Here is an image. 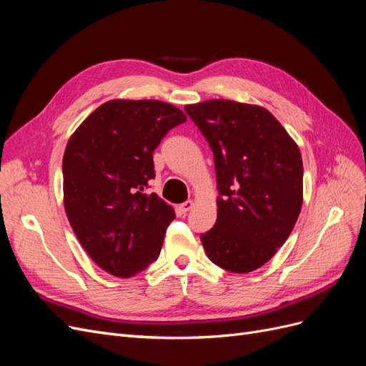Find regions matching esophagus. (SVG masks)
Returning a JSON list of instances; mask_svg holds the SVG:
<instances>
[{"mask_svg":"<svg viewBox=\"0 0 366 366\" xmlns=\"http://www.w3.org/2000/svg\"><path fill=\"white\" fill-rule=\"evenodd\" d=\"M192 206H194V202L192 200H187V202H184V203H182L179 206V210H180L182 214H186V212H189V210L192 209Z\"/></svg>","mask_w":366,"mask_h":366,"instance_id":"esophagus-1","label":"esophagus"}]
</instances>
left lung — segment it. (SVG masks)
<instances>
[{
  "instance_id": "obj_1",
  "label": "left lung",
  "mask_w": 366,
  "mask_h": 366,
  "mask_svg": "<svg viewBox=\"0 0 366 366\" xmlns=\"http://www.w3.org/2000/svg\"><path fill=\"white\" fill-rule=\"evenodd\" d=\"M214 152L217 223L207 258L234 273L259 269L292 234L302 207V159L267 109L224 99L184 107Z\"/></svg>"
}]
</instances>
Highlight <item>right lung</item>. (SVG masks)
<instances>
[{
    "instance_id": "add662e5",
    "label": "right lung",
    "mask_w": 366,
    "mask_h": 366,
    "mask_svg": "<svg viewBox=\"0 0 366 366\" xmlns=\"http://www.w3.org/2000/svg\"><path fill=\"white\" fill-rule=\"evenodd\" d=\"M186 122L160 101H108L70 137L62 160L64 206L90 258L117 278L145 270L160 254L174 209L145 187L152 154Z\"/></svg>"
}]
</instances>
